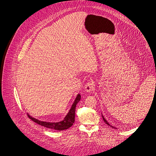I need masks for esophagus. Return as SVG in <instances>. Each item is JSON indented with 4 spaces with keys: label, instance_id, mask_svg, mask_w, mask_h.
Listing matches in <instances>:
<instances>
[{
    "label": "esophagus",
    "instance_id": "34e87169",
    "mask_svg": "<svg viewBox=\"0 0 156 156\" xmlns=\"http://www.w3.org/2000/svg\"><path fill=\"white\" fill-rule=\"evenodd\" d=\"M94 82L93 81H90L89 82H88L85 86H84V90H85L87 92H91V91L93 90L94 89Z\"/></svg>",
    "mask_w": 156,
    "mask_h": 156
}]
</instances>
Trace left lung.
I'll use <instances>...</instances> for the list:
<instances>
[{
  "label": "left lung",
  "instance_id": "8db88e82",
  "mask_svg": "<svg viewBox=\"0 0 156 156\" xmlns=\"http://www.w3.org/2000/svg\"><path fill=\"white\" fill-rule=\"evenodd\" d=\"M102 117H103V121H105V123H106V124H108V126H111V127H112V128H114V129H116V127H113V126H111V125H110V124H109V122H108V121H106V119H105V118H104V116H103V115H102Z\"/></svg>",
  "mask_w": 156,
  "mask_h": 156
}]
</instances>
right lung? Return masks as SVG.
Listing matches in <instances>:
<instances>
[{
    "label": "right lung",
    "mask_w": 156,
    "mask_h": 156,
    "mask_svg": "<svg viewBox=\"0 0 156 156\" xmlns=\"http://www.w3.org/2000/svg\"><path fill=\"white\" fill-rule=\"evenodd\" d=\"M81 96L80 94H78L75 99V100L73 103V104L72 106V108L69 109L67 115L65 116L64 119L60 122H45V121H41L38 119H37L35 118H34L31 117L30 115H28L29 118L34 121L35 122L37 123L39 125H41L42 126H44L47 128L57 130V131H63L69 128L70 127H72L73 123L75 122V110H76V106L77 103L80 101Z\"/></svg>",
    "instance_id": "1"
}]
</instances>
